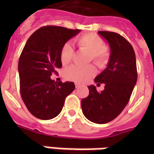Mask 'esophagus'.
Listing matches in <instances>:
<instances>
[{"instance_id":"esophagus-1","label":"esophagus","mask_w":154,"mask_h":154,"mask_svg":"<svg viewBox=\"0 0 154 154\" xmlns=\"http://www.w3.org/2000/svg\"><path fill=\"white\" fill-rule=\"evenodd\" d=\"M75 87H76V89H78V88H80V85L76 84L75 85Z\"/></svg>"}]
</instances>
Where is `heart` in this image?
I'll list each match as a JSON object with an SVG mask.
<instances>
[{
    "mask_svg": "<svg viewBox=\"0 0 154 154\" xmlns=\"http://www.w3.org/2000/svg\"><path fill=\"white\" fill-rule=\"evenodd\" d=\"M77 46L81 50L89 53L88 60H92L100 69H104L109 62L110 51L107 46L104 45V42L98 35L95 33H85L77 37ZM74 55V50L72 45L65 43L60 50V61L62 65H66L71 62ZM96 73V69L94 65H88L80 67L72 65L65 69L64 72L65 79L83 84L91 78Z\"/></svg>",
    "mask_w": 154,
    "mask_h": 154,
    "instance_id": "obj_1",
    "label": "heart"
}]
</instances>
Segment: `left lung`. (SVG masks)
Instances as JSON below:
<instances>
[{"label": "left lung", "mask_w": 154, "mask_h": 154, "mask_svg": "<svg viewBox=\"0 0 154 154\" xmlns=\"http://www.w3.org/2000/svg\"><path fill=\"white\" fill-rule=\"evenodd\" d=\"M110 47L107 68L94 82L105 84L98 93L94 85L88 86L89 96L82 100L83 114L90 122L105 124L115 119L129 102L137 79L135 53L131 44L117 32L98 31Z\"/></svg>", "instance_id": "1"}]
</instances>
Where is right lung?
<instances>
[{"instance_id":"right-lung-1","label":"right lung","mask_w":154,"mask_h":154,"mask_svg":"<svg viewBox=\"0 0 154 154\" xmlns=\"http://www.w3.org/2000/svg\"><path fill=\"white\" fill-rule=\"evenodd\" d=\"M80 29L47 25L38 29L28 39L18 62L20 96L34 117L49 120L62 109L65 100L75 89L73 82L51 79L62 67L60 50Z\"/></svg>"}]
</instances>
